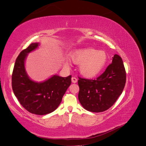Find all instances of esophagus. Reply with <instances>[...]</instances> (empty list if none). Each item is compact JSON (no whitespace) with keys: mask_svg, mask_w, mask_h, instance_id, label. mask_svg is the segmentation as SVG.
<instances>
[{"mask_svg":"<svg viewBox=\"0 0 146 146\" xmlns=\"http://www.w3.org/2000/svg\"><path fill=\"white\" fill-rule=\"evenodd\" d=\"M71 80H72V82L74 83H76L77 82V79L76 77H72Z\"/></svg>","mask_w":146,"mask_h":146,"instance_id":"obj_1","label":"esophagus"}]
</instances>
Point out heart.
<instances>
[{
	"label": "heart",
	"mask_w": 146,
	"mask_h": 146,
	"mask_svg": "<svg viewBox=\"0 0 146 146\" xmlns=\"http://www.w3.org/2000/svg\"><path fill=\"white\" fill-rule=\"evenodd\" d=\"M70 59L74 64H79L78 70L83 76L93 78L99 75L106 64L107 55L103 50L85 48L74 51Z\"/></svg>",
	"instance_id": "heart-1"
}]
</instances>
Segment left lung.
I'll return each mask as SVG.
<instances>
[{"label":"left lung","mask_w":146,"mask_h":146,"mask_svg":"<svg viewBox=\"0 0 146 146\" xmlns=\"http://www.w3.org/2000/svg\"><path fill=\"white\" fill-rule=\"evenodd\" d=\"M78 78L79 102L88 111L99 113L112 107L122 94L126 82V72L121 57L116 54L112 63L96 79Z\"/></svg>","instance_id":"obj_1"}]
</instances>
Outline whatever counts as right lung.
<instances>
[{"instance_id":"1","label":"right lung","mask_w":146,"mask_h":146,"mask_svg":"<svg viewBox=\"0 0 146 146\" xmlns=\"http://www.w3.org/2000/svg\"><path fill=\"white\" fill-rule=\"evenodd\" d=\"M32 43L17 57L12 74V89L23 107L31 113L44 115L58 108L71 83V76L62 77L55 75L44 82L30 80L25 69V60L29 52L38 47Z\"/></svg>"}]
</instances>
